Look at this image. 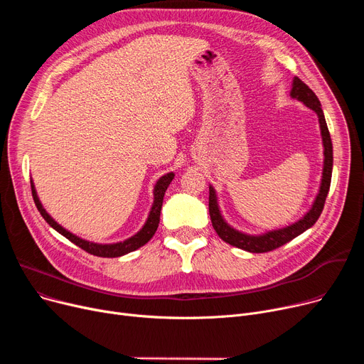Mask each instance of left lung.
<instances>
[{
	"label": "left lung",
	"instance_id": "8db88e82",
	"mask_svg": "<svg viewBox=\"0 0 364 364\" xmlns=\"http://www.w3.org/2000/svg\"><path fill=\"white\" fill-rule=\"evenodd\" d=\"M291 97L301 102L302 105H305L317 114L320 134H321V143H323L321 181L318 187V193L314 198V202L309 211L305 213L299 220H296L289 225H284L280 228H272V230H267L259 235L245 233L237 230V228H235L233 225H230L225 221V218L221 214L215 188L214 186H209V215H211L213 227L215 228L217 235L228 245L236 246L239 250L252 252V254H262V252L273 251L276 247L291 242L305 230H309V228L313 227L318 220L323 211L324 200H326L329 193L331 180H332V168H333V147H332L328 124H326V119H324V113L321 110V105L317 99V95L313 92V90H310L309 85L304 84L299 78H296V76L292 81Z\"/></svg>",
	"mask_w": 364,
	"mask_h": 364
}]
</instances>
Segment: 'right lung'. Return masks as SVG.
<instances>
[{
  "instance_id": "add662e5",
  "label": "right lung",
  "mask_w": 364,
  "mask_h": 364,
  "mask_svg": "<svg viewBox=\"0 0 364 364\" xmlns=\"http://www.w3.org/2000/svg\"><path fill=\"white\" fill-rule=\"evenodd\" d=\"M174 176H176L174 172H166V174H164L156 181L155 187H153V203H151V208H150V211H149L146 223L143 224V227L140 228V230L136 235H132L131 237H128V239H125L122 242H117V243L90 242V240H85V239H82L80 236L70 233L69 230H66L65 227H62L59 223H57L46 211V208L43 206L40 198H38L33 180H31V188H32V196H33V202H35V205L38 208V211H40L43 218L50 224V227L54 228L55 232H59L62 236H65L72 243H75L76 246H80L81 250L87 251L91 255L103 257V258H117V257H122V255H127V254H129L132 251L139 250V247L146 245L153 237V235L156 233L158 225H159V217H161V208H162L164 196H165V192H166L168 186L171 184L172 180H174Z\"/></svg>"
}]
</instances>
